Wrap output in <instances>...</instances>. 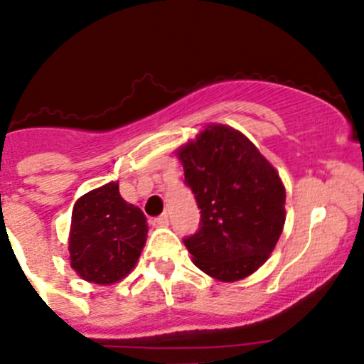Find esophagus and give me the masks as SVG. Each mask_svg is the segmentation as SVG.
<instances>
[{"instance_id": "obj_1", "label": "esophagus", "mask_w": 364, "mask_h": 364, "mask_svg": "<svg viewBox=\"0 0 364 364\" xmlns=\"http://www.w3.org/2000/svg\"><path fill=\"white\" fill-rule=\"evenodd\" d=\"M152 225L156 226V228H164V226L170 225V218H168V214H163L159 215V218L152 219Z\"/></svg>"}]
</instances>
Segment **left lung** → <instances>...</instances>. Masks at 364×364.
<instances>
[{"label":"left lung","mask_w":364,"mask_h":364,"mask_svg":"<svg viewBox=\"0 0 364 364\" xmlns=\"http://www.w3.org/2000/svg\"><path fill=\"white\" fill-rule=\"evenodd\" d=\"M201 212L198 233L183 239L193 264L233 283L267 262L285 226V186L247 136L221 124L175 150Z\"/></svg>","instance_id":"left-lung-1"}]
</instances>
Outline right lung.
<instances>
[{
	"label": "right lung",
	"mask_w": 364,
	"mask_h": 364,
	"mask_svg": "<svg viewBox=\"0 0 364 364\" xmlns=\"http://www.w3.org/2000/svg\"><path fill=\"white\" fill-rule=\"evenodd\" d=\"M149 225L141 208L120 196L118 181L82 194L72 208L70 267L85 282L113 285L138 264Z\"/></svg>",
	"instance_id": "right-lung-1"
}]
</instances>
